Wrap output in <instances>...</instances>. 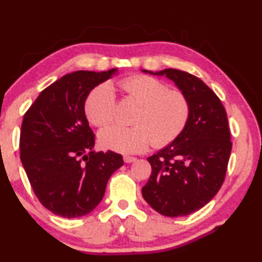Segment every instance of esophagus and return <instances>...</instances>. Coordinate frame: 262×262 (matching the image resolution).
<instances>
[{"label":"esophagus","instance_id":"obj_1","mask_svg":"<svg viewBox=\"0 0 262 262\" xmlns=\"http://www.w3.org/2000/svg\"><path fill=\"white\" fill-rule=\"evenodd\" d=\"M137 160L136 157H132V156H124V162L125 163H132L135 162V161Z\"/></svg>","mask_w":262,"mask_h":262}]
</instances>
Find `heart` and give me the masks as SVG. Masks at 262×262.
I'll return each mask as SVG.
<instances>
[{
	"label": "heart",
	"instance_id": "b5f03b06",
	"mask_svg": "<svg viewBox=\"0 0 262 262\" xmlns=\"http://www.w3.org/2000/svg\"><path fill=\"white\" fill-rule=\"evenodd\" d=\"M125 96L139 105L136 126H111L99 135L102 148L126 154H139L154 144L163 148L175 141L189 117V102L184 93L169 89L157 78L136 75L119 81ZM117 98L108 83H102L89 93L84 103L85 117L98 127L111 124L116 117Z\"/></svg>",
	"mask_w": 262,
	"mask_h": 262
}]
</instances>
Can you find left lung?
<instances>
[{"label":"left lung","instance_id":"obj_1","mask_svg":"<svg viewBox=\"0 0 262 262\" xmlns=\"http://www.w3.org/2000/svg\"><path fill=\"white\" fill-rule=\"evenodd\" d=\"M174 81L189 102V117L180 136L148 157L151 175L143 198L167 217L187 216L205 206L223 185L232 143L221 100L194 75L177 69L157 73Z\"/></svg>","mask_w":262,"mask_h":262}]
</instances>
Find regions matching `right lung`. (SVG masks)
<instances>
[{
    "label": "right lung",
    "instance_id": "obj_1",
    "mask_svg": "<svg viewBox=\"0 0 262 262\" xmlns=\"http://www.w3.org/2000/svg\"><path fill=\"white\" fill-rule=\"evenodd\" d=\"M116 71L64 75L45 88L25 113L21 162L38 200L57 216L76 218L94 210L111 175L124 164L120 154L92 150L95 135L84 114L92 89Z\"/></svg>",
    "mask_w": 262,
    "mask_h": 262
}]
</instances>
